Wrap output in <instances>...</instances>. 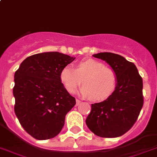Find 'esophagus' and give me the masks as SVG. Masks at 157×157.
Here are the masks:
<instances>
[{"label": "esophagus", "instance_id": "esophagus-1", "mask_svg": "<svg viewBox=\"0 0 157 157\" xmlns=\"http://www.w3.org/2000/svg\"><path fill=\"white\" fill-rule=\"evenodd\" d=\"M81 101H80V100H78V99H76V105H80V103H81Z\"/></svg>", "mask_w": 157, "mask_h": 157}]
</instances>
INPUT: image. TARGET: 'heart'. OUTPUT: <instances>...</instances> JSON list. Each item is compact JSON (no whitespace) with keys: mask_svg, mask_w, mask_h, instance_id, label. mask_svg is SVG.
I'll list each match as a JSON object with an SVG mask.
<instances>
[{"mask_svg":"<svg viewBox=\"0 0 157 157\" xmlns=\"http://www.w3.org/2000/svg\"><path fill=\"white\" fill-rule=\"evenodd\" d=\"M60 79L69 93H74L82 82L84 86L80 89V93L97 101L109 98L117 85L115 71L92 59L81 61L76 68L70 65L64 66L60 71Z\"/></svg>","mask_w":157,"mask_h":157,"instance_id":"1","label":"heart"}]
</instances>
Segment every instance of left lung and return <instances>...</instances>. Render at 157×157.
Returning a JSON list of instances; mask_svg holds the SVG:
<instances>
[{
	"label": "left lung",
	"mask_w": 157,
	"mask_h": 157,
	"mask_svg": "<svg viewBox=\"0 0 157 157\" xmlns=\"http://www.w3.org/2000/svg\"><path fill=\"white\" fill-rule=\"evenodd\" d=\"M111 66L117 76V85L105 101L92 104L86 124L95 135L118 137L133 126L144 105L143 81L133 63L112 52L93 55Z\"/></svg>",
	"instance_id": "8db88e82"
}]
</instances>
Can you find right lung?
Returning a JSON list of instances; mask_svg holds the SVG:
<instances>
[{
	"label": "right lung",
	"mask_w": 157,
	"mask_h": 157,
	"mask_svg": "<svg viewBox=\"0 0 157 157\" xmlns=\"http://www.w3.org/2000/svg\"><path fill=\"white\" fill-rule=\"evenodd\" d=\"M75 57L58 52L29 56L14 75V111L24 129L36 140L60 133L67 113L76 105L60 81V71Z\"/></svg>",
	"instance_id": "obj_1"
}]
</instances>
